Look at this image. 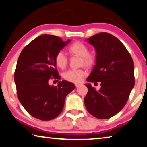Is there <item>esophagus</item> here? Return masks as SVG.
Segmentation results:
<instances>
[{"label":"esophagus","mask_w":147,"mask_h":147,"mask_svg":"<svg viewBox=\"0 0 147 147\" xmlns=\"http://www.w3.org/2000/svg\"><path fill=\"white\" fill-rule=\"evenodd\" d=\"M80 85H81V84H79V83H75V84H74V86H75L76 88H78V87H79Z\"/></svg>","instance_id":"1"}]
</instances>
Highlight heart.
Listing matches in <instances>:
<instances>
[{"label":"heart","instance_id":"b5f03b06","mask_svg":"<svg viewBox=\"0 0 147 147\" xmlns=\"http://www.w3.org/2000/svg\"><path fill=\"white\" fill-rule=\"evenodd\" d=\"M69 53L72 55L81 57L80 64L87 67H91L95 63V57L89 53V48L85 43L76 41L72 43L68 47ZM54 62L58 68L63 69L66 67L68 63V59L63 52L57 53L54 57ZM85 75V72L82 69H74L69 70L63 74L64 78L71 82H79Z\"/></svg>","mask_w":147,"mask_h":147}]
</instances>
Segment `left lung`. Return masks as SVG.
Returning <instances> with one entry per match:
<instances>
[{
	"label": "left lung",
	"mask_w": 147,
	"mask_h": 147,
	"mask_svg": "<svg viewBox=\"0 0 147 147\" xmlns=\"http://www.w3.org/2000/svg\"><path fill=\"white\" fill-rule=\"evenodd\" d=\"M96 50V64L87 81L100 82L98 91L86 84L87 110L94 117L107 119L118 113L128 100L135 84L134 62L123 43L110 34L101 32L88 39ZM96 83V82H94Z\"/></svg>",
	"instance_id": "1"
}]
</instances>
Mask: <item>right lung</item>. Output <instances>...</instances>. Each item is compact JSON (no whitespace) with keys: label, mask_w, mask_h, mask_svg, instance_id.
Wrapping results in <instances>:
<instances>
[{"label":"right lung","mask_w":147,"mask_h":147,"mask_svg":"<svg viewBox=\"0 0 147 147\" xmlns=\"http://www.w3.org/2000/svg\"><path fill=\"white\" fill-rule=\"evenodd\" d=\"M71 40L44 34L27 45L17 60L14 80L19 100L34 117L50 121L63 110L67 94L75 88L63 80L57 86H50V79H60L54 57Z\"/></svg>","instance_id":"add662e5"}]
</instances>
